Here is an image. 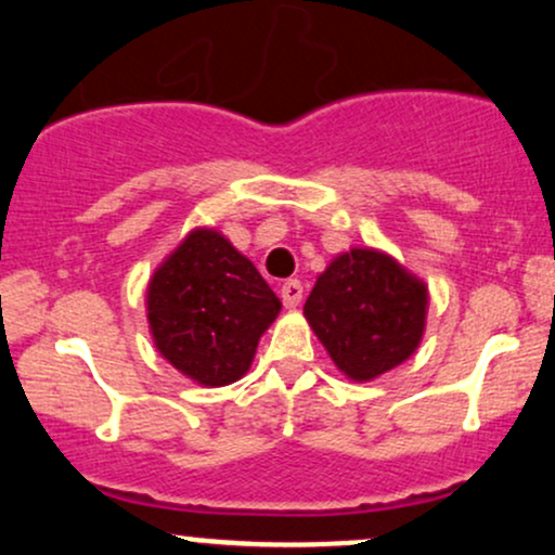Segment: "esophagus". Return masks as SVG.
<instances>
[{
	"mask_svg": "<svg viewBox=\"0 0 555 555\" xmlns=\"http://www.w3.org/2000/svg\"><path fill=\"white\" fill-rule=\"evenodd\" d=\"M280 298H283V304L288 306V309H296V306L301 304V298H304L301 280H285L283 288H280Z\"/></svg>",
	"mask_w": 555,
	"mask_h": 555,
	"instance_id": "34e87169",
	"label": "esophagus"
}]
</instances>
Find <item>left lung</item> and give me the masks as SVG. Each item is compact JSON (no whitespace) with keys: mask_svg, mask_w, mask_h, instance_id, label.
I'll list each match as a JSON object with an SVG mask.
<instances>
[{"mask_svg":"<svg viewBox=\"0 0 555 555\" xmlns=\"http://www.w3.org/2000/svg\"><path fill=\"white\" fill-rule=\"evenodd\" d=\"M428 288L389 254L350 249L317 278L304 314L335 366L371 382L415 353L426 330Z\"/></svg>","mask_w":555,"mask_h":555,"instance_id":"left-lung-1","label":"left lung"}]
</instances>
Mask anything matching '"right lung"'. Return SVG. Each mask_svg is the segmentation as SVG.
I'll list each match as a JSON object with an SVG mask.
<instances>
[{"mask_svg": "<svg viewBox=\"0 0 555 555\" xmlns=\"http://www.w3.org/2000/svg\"><path fill=\"white\" fill-rule=\"evenodd\" d=\"M278 314L280 298L257 267L212 228L189 233L147 285L155 348L205 387L241 379Z\"/></svg>", "mask_w": 555, "mask_h": 555, "instance_id": "right-lung-1", "label": "right lung"}]
</instances>
